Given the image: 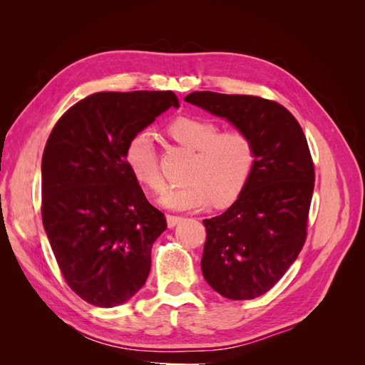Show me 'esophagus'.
<instances>
[{"label": "esophagus", "mask_w": 365, "mask_h": 365, "mask_svg": "<svg viewBox=\"0 0 365 365\" xmlns=\"http://www.w3.org/2000/svg\"><path fill=\"white\" fill-rule=\"evenodd\" d=\"M165 219H168L169 228H173L175 225H178V224L181 222V220H182L181 216H176V215H168V216H165Z\"/></svg>", "instance_id": "1"}]
</instances>
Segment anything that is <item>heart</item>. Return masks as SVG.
Returning <instances> with one entry per match:
<instances>
[{"label":"heart","mask_w":365,"mask_h":365,"mask_svg":"<svg viewBox=\"0 0 365 365\" xmlns=\"http://www.w3.org/2000/svg\"><path fill=\"white\" fill-rule=\"evenodd\" d=\"M168 132L178 145L193 150L195 158L187 175L189 184L161 197L165 207L202 210L215 204L224 208L239 200L256 165V148L245 130H219L208 118L180 115L170 121ZM123 157L140 184L155 193L165 189L149 129H140L130 135Z\"/></svg>","instance_id":"1"}]
</instances>
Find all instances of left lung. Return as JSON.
I'll return each instance as SVG.
<instances>
[{"mask_svg": "<svg viewBox=\"0 0 365 365\" xmlns=\"http://www.w3.org/2000/svg\"><path fill=\"white\" fill-rule=\"evenodd\" d=\"M245 130L256 148L247 189L220 216L204 219L201 268L230 300L268 292L300 254L315 169L304 132L280 103L257 96L196 91L184 98Z\"/></svg>", "mask_w": 365, "mask_h": 365, "instance_id": "obj_1", "label": "left lung"}]
</instances>
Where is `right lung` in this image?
I'll return each instance as SVG.
<instances>
[{
	"label": "right lung",
	"instance_id": "1",
	"mask_svg": "<svg viewBox=\"0 0 365 365\" xmlns=\"http://www.w3.org/2000/svg\"><path fill=\"white\" fill-rule=\"evenodd\" d=\"M172 91L96 93L54 125L42 155V224L70 288L113 307L146 283L153 242L168 227L125 163V146L165 109Z\"/></svg>",
	"mask_w": 365,
	"mask_h": 365
}]
</instances>
